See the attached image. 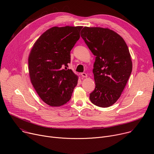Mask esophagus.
Returning <instances> with one entry per match:
<instances>
[{"instance_id":"34e87169","label":"esophagus","mask_w":154,"mask_h":154,"mask_svg":"<svg viewBox=\"0 0 154 154\" xmlns=\"http://www.w3.org/2000/svg\"><path fill=\"white\" fill-rule=\"evenodd\" d=\"M81 75H82V77H83V78H86V77H88L87 74H86V73H85V72L82 73V74H81Z\"/></svg>"}]
</instances>
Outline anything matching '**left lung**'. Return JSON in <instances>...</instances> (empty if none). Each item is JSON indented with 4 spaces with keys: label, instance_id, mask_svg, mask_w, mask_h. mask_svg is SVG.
Wrapping results in <instances>:
<instances>
[{
    "label": "left lung",
    "instance_id": "1",
    "mask_svg": "<svg viewBox=\"0 0 154 154\" xmlns=\"http://www.w3.org/2000/svg\"><path fill=\"white\" fill-rule=\"evenodd\" d=\"M80 35L96 56V87L90 100L100 107L110 106L120 97L132 71L128 48L119 35L108 28L85 27Z\"/></svg>",
    "mask_w": 154,
    "mask_h": 154
}]
</instances>
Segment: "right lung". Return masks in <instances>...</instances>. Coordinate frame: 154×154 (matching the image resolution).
I'll return each mask as SVG.
<instances>
[{
    "label": "right lung",
    "mask_w": 154,
    "mask_h": 154,
    "mask_svg": "<svg viewBox=\"0 0 154 154\" xmlns=\"http://www.w3.org/2000/svg\"><path fill=\"white\" fill-rule=\"evenodd\" d=\"M82 27H53L39 37L30 51L28 61L31 83L42 100L51 106L66 103L77 85L78 76L66 69L71 62L70 52L80 38Z\"/></svg>",
    "instance_id": "obj_1"
}]
</instances>
